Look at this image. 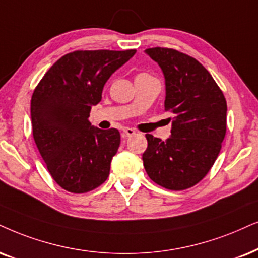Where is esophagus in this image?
<instances>
[{
    "label": "esophagus",
    "instance_id": "esophagus-1",
    "mask_svg": "<svg viewBox=\"0 0 258 258\" xmlns=\"http://www.w3.org/2000/svg\"><path fill=\"white\" fill-rule=\"evenodd\" d=\"M123 136L125 137H132L136 135V131L133 128H130V127H126V128H123Z\"/></svg>",
    "mask_w": 258,
    "mask_h": 258
}]
</instances>
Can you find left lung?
Returning <instances> with one entry per match:
<instances>
[{"label":"left lung","instance_id":"1","mask_svg":"<svg viewBox=\"0 0 258 258\" xmlns=\"http://www.w3.org/2000/svg\"><path fill=\"white\" fill-rule=\"evenodd\" d=\"M145 53L159 65L165 80V112L171 113V135L165 142L145 135V171L170 190L200 182L214 164L226 133V100L211 74L193 57L172 48Z\"/></svg>","mask_w":258,"mask_h":258}]
</instances>
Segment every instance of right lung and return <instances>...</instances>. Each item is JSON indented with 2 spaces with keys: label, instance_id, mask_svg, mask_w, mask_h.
<instances>
[{
  "label": "right lung",
  "instance_id": "1",
  "mask_svg": "<svg viewBox=\"0 0 258 258\" xmlns=\"http://www.w3.org/2000/svg\"><path fill=\"white\" fill-rule=\"evenodd\" d=\"M127 51H75L44 75L31 101L34 142L54 181L71 193H87L109 176L120 145L116 128L89 121L108 78L135 56Z\"/></svg>",
  "mask_w": 258,
  "mask_h": 258
}]
</instances>
